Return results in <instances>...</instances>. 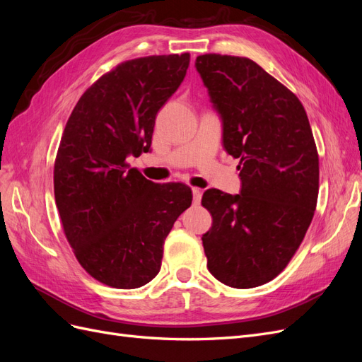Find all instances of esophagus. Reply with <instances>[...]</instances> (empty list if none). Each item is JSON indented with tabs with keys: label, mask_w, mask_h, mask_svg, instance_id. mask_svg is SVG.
Wrapping results in <instances>:
<instances>
[{
	"label": "esophagus",
	"mask_w": 362,
	"mask_h": 362,
	"mask_svg": "<svg viewBox=\"0 0 362 362\" xmlns=\"http://www.w3.org/2000/svg\"><path fill=\"white\" fill-rule=\"evenodd\" d=\"M192 193H193V204L198 205L201 202V198H202V190L198 189V187H193Z\"/></svg>",
	"instance_id": "34e87169"
}]
</instances>
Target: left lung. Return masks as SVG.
<instances>
[{"mask_svg": "<svg viewBox=\"0 0 362 362\" xmlns=\"http://www.w3.org/2000/svg\"><path fill=\"white\" fill-rule=\"evenodd\" d=\"M196 69L223 120V146L238 158L242 193L208 189L213 223L202 235L206 267L234 288L262 286L287 267L311 225L319 154L299 98L247 57L204 54Z\"/></svg>", "mask_w": 362, "mask_h": 362, "instance_id": "obj_1", "label": "left lung"}]
</instances>
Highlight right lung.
<instances>
[{
	"label": "right lung",
	"instance_id": "right-lung-1",
	"mask_svg": "<svg viewBox=\"0 0 362 362\" xmlns=\"http://www.w3.org/2000/svg\"><path fill=\"white\" fill-rule=\"evenodd\" d=\"M189 63V52L119 63L81 95L64 127L54 163L63 233L81 267L108 287L154 279L164 240L192 205L189 185L156 184L127 163L149 151L156 116Z\"/></svg>",
	"mask_w": 362,
	"mask_h": 362
}]
</instances>
